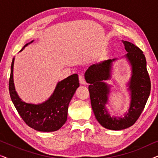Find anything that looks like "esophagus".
I'll list each match as a JSON object with an SVG mask.
<instances>
[{"label": "esophagus", "instance_id": "1", "mask_svg": "<svg viewBox=\"0 0 158 158\" xmlns=\"http://www.w3.org/2000/svg\"><path fill=\"white\" fill-rule=\"evenodd\" d=\"M79 82H80V83L83 84V85L85 84L86 82H85V77H84L83 76H82V75H80V76H79Z\"/></svg>", "mask_w": 158, "mask_h": 158}]
</instances>
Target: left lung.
Wrapping results in <instances>:
<instances>
[{
  "mask_svg": "<svg viewBox=\"0 0 158 158\" xmlns=\"http://www.w3.org/2000/svg\"><path fill=\"white\" fill-rule=\"evenodd\" d=\"M122 42L128 52L126 57L132 68V75L129 83L131 100L128 113L125 114L124 117H111L105 107L108 103L110 86L104 81L111 77V63L116 59L92 64L85 73V81L90 83L88 90L94 115L101 126L111 130L127 129L137 122L145 106L151 90L150 79L143 52L132 43Z\"/></svg>",
  "mask_w": 158,
  "mask_h": 158,
  "instance_id": "8db88e82",
  "label": "left lung"
}]
</instances>
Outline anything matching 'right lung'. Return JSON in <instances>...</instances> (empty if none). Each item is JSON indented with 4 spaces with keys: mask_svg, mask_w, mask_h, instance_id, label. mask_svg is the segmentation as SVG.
I'll return each mask as SVG.
<instances>
[{
    "mask_svg": "<svg viewBox=\"0 0 158 158\" xmlns=\"http://www.w3.org/2000/svg\"><path fill=\"white\" fill-rule=\"evenodd\" d=\"M14 63V58L10 67L8 88L12 102L21 118L28 126L36 131L49 132L58 130L67 121L69 103L80 85L78 75L73 74L59 82L53 94L47 101L38 105L31 104L21 101L15 90L13 79Z\"/></svg>",
    "mask_w": 158,
    "mask_h": 158,
    "instance_id": "1",
    "label": "right lung"
}]
</instances>
